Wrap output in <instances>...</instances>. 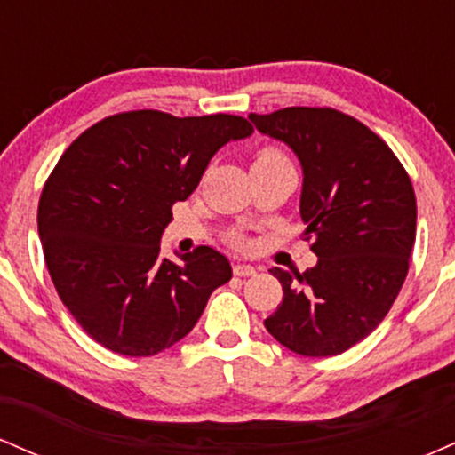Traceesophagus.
Segmentation results:
<instances>
[{
	"instance_id": "34e87169",
	"label": "esophagus",
	"mask_w": 455,
	"mask_h": 455,
	"mask_svg": "<svg viewBox=\"0 0 455 455\" xmlns=\"http://www.w3.org/2000/svg\"><path fill=\"white\" fill-rule=\"evenodd\" d=\"M233 274L239 275V278H248V275H254L257 274V269L252 267V265H243V263H237L233 267Z\"/></svg>"
}]
</instances>
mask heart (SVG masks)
Returning a JSON list of instances; mask_svg holds the SVG:
<instances>
[{"mask_svg":"<svg viewBox=\"0 0 455 455\" xmlns=\"http://www.w3.org/2000/svg\"><path fill=\"white\" fill-rule=\"evenodd\" d=\"M278 162H289L284 158V156L280 154L278 149H274V148H265V149H260L257 156H254V164H252V169L254 166H267V164H278ZM231 243L235 245V248H245V239L242 237V235H231Z\"/></svg>","mask_w":455,"mask_h":455,"instance_id":"b5f03b06","label":"heart"}]
</instances>
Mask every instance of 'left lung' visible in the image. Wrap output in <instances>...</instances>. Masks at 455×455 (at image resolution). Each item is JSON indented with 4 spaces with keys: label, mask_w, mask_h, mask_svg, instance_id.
Listing matches in <instances>:
<instances>
[{
    "label": "left lung",
    "mask_w": 455,
    "mask_h": 455,
    "mask_svg": "<svg viewBox=\"0 0 455 455\" xmlns=\"http://www.w3.org/2000/svg\"><path fill=\"white\" fill-rule=\"evenodd\" d=\"M250 122L299 158L304 237L318 257L304 274L269 269L284 297L265 327L304 357L340 355L379 327L404 284L417 227L412 184L383 139L336 108L250 113Z\"/></svg>",
    "instance_id": "left-lung-1"
}]
</instances>
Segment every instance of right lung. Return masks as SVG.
Returning a JSON list of instances; mask_svg holds the SVG:
<instances>
[{
  "instance_id": "obj_1",
  "label": "right lung",
  "mask_w": 455,
  "mask_h": 455,
  "mask_svg": "<svg viewBox=\"0 0 455 455\" xmlns=\"http://www.w3.org/2000/svg\"><path fill=\"white\" fill-rule=\"evenodd\" d=\"M252 132L237 115L130 111L93 124L64 151L40 196L38 233L60 299L87 336L151 357L192 331L231 280V263L210 245L173 263L160 237L213 154Z\"/></svg>"
}]
</instances>
